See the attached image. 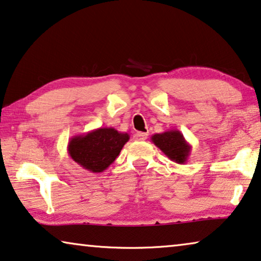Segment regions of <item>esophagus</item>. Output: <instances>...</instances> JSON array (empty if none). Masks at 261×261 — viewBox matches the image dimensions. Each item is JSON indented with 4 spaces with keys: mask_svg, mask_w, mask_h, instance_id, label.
<instances>
[{
    "mask_svg": "<svg viewBox=\"0 0 261 261\" xmlns=\"http://www.w3.org/2000/svg\"><path fill=\"white\" fill-rule=\"evenodd\" d=\"M147 138H148V134L145 133V132H137V133L134 134V139L140 140V141H143V140H146Z\"/></svg>",
    "mask_w": 261,
    "mask_h": 261,
    "instance_id": "esophagus-1",
    "label": "esophagus"
}]
</instances>
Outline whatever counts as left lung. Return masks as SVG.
<instances>
[{
  "label": "left lung",
  "mask_w": 261,
  "mask_h": 261,
  "mask_svg": "<svg viewBox=\"0 0 261 261\" xmlns=\"http://www.w3.org/2000/svg\"><path fill=\"white\" fill-rule=\"evenodd\" d=\"M152 142L169 160L185 165L190 158L192 146L186 141L184 134L177 129H171L152 135Z\"/></svg>",
  "instance_id": "obj_1"
}]
</instances>
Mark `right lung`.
Wrapping results in <instances>:
<instances>
[{
    "label": "right lung",
    "mask_w": 261,
    "mask_h": 261,
    "mask_svg": "<svg viewBox=\"0 0 261 261\" xmlns=\"http://www.w3.org/2000/svg\"><path fill=\"white\" fill-rule=\"evenodd\" d=\"M128 140V133L113 127H100L71 138L67 147L68 154L84 169L101 173L115 161Z\"/></svg>",
    "instance_id": "1"
}]
</instances>
